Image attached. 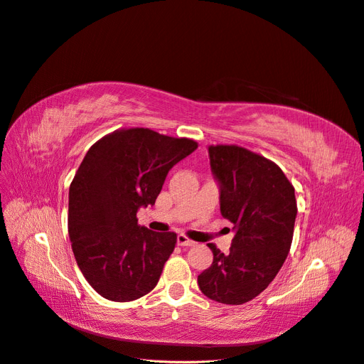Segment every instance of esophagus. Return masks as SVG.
Listing matches in <instances>:
<instances>
[{
	"label": "esophagus",
	"instance_id": "34e87169",
	"mask_svg": "<svg viewBox=\"0 0 364 364\" xmlns=\"http://www.w3.org/2000/svg\"><path fill=\"white\" fill-rule=\"evenodd\" d=\"M177 243H178L180 246H195V242L191 240L189 237H186L184 234H180V236L177 237Z\"/></svg>",
	"mask_w": 364,
	"mask_h": 364
}]
</instances>
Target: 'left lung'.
Segmentation results:
<instances>
[{
	"label": "left lung",
	"mask_w": 364,
	"mask_h": 364,
	"mask_svg": "<svg viewBox=\"0 0 364 364\" xmlns=\"http://www.w3.org/2000/svg\"><path fill=\"white\" fill-rule=\"evenodd\" d=\"M220 213L234 225L228 254L208 243L213 263L198 275L210 299L240 306L272 283L290 251L295 187L274 161L237 145L208 146Z\"/></svg>",
	"instance_id": "1"
}]
</instances>
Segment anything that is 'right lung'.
I'll list each match as a JSON object with an SVG mask.
<instances>
[{"instance_id":"right-lung-1","label":"right lung","mask_w":364,"mask_h":364,"mask_svg":"<svg viewBox=\"0 0 364 364\" xmlns=\"http://www.w3.org/2000/svg\"><path fill=\"white\" fill-rule=\"evenodd\" d=\"M196 148L192 139L122 128L87 151L69 187L68 232L81 274L102 298L128 302L157 286L177 234L140 227L136 215Z\"/></svg>"}]
</instances>
